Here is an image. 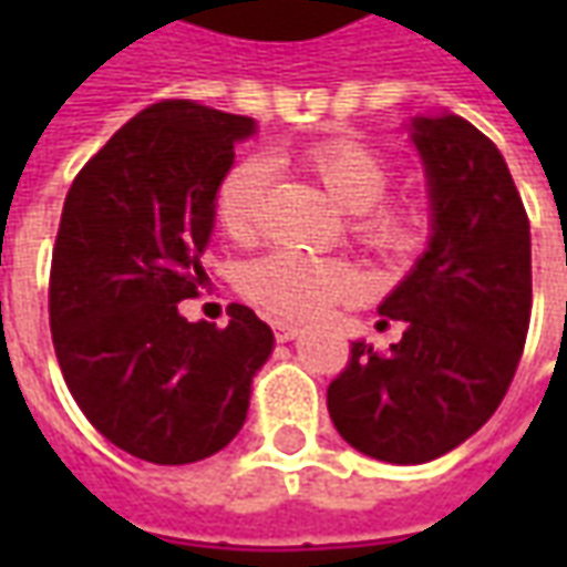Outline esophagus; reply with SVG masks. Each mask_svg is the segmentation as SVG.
I'll use <instances>...</instances> for the list:
<instances>
[{
  "label": "esophagus",
  "mask_w": 567,
  "mask_h": 567,
  "mask_svg": "<svg viewBox=\"0 0 567 567\" xmlns=\"http://www.w3.org/2000/svg\"><path fill=\"white\" fill-rule=\"evenodd\" d=\"M272 333H276L279 343H291L300 331H297L295 324H288V321H276V324H272Z\"/></svg>",
  "instance_id": "esophagus-1"
}]
</instances>
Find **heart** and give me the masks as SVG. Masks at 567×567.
<instances>
[{
    "label": "heart",
    "mask_w": 567,
    "mask_h": 567,
    "mask_svg": "<svg viewBox=\"0 0 567 567\" xmlns=\"http://www.w3.org/2000/svg\"><path fill=\"white\" fill-rule=\"evenodd\" d=\"M300 161L328 187L343 209L352 212L349 230L361 246L380 255H404L416 246L419 215L406 203H385L392 166L358 140H321ZM270 185V166L260 157L234 163L215 190V215L234 239L258 230L260 209ZM243 295L272 319L316 321L337 303L361 291L355 270L340 258H319L295 248H276L243 270Z\"/></svg>",
    "instance_id": "1"
}]
</instances>
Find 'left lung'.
<instances>
[{"label":"left lung","mask_w":567,"mask_h":567,"mask_svg":"<svg viewBox=\"0 0 567 567\" xmlns=\"http://www.w3.org/2000/svg\"><path fill=\"white\" fill-rule=\"evenodd\" d=\"M431 243L380 316L404 324L389 352L352 343L328 385L340 437L370 458L422 464L486 425L511 389L532 316V234L495 142L458 115L413 121Z\"/></svg>","instance_id":"obj_1"}]
</instances>
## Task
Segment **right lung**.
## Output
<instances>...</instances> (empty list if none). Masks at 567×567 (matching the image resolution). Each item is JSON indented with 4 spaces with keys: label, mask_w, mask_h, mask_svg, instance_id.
<instances>
[{
    "label": "right lung",
    "mask_w": 567,
    "mask_h": 567,
    "mask_svg": "<svg viewBox=\"0 0 567 567\" xmlns=\"http://www.w3.org/2000/svg\"><path fill=\"white\" fill-rule=\"evenodd\" d=\"M255 121L190 100L130 117L69 187L51 258V337L69 392L117 450L154 464L209 458L246 422L272 352L243 303L227 328L178 303L206 282L215 190Z\"/></svg>",
    "instance_id": "obj_1"
}]
</instances>
